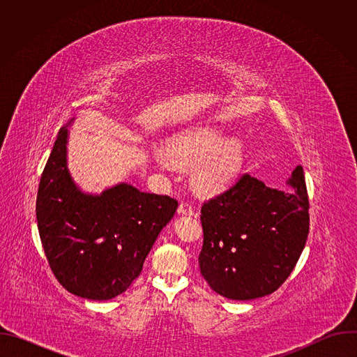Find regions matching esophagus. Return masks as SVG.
I'll list each match as a JSON object with an SVG mask.
<instances>
[{
	"mask_svg": "<svg viewBox=\"0 0 357 357\" xmlns=\"http://www.w3.org/2000/svg\"><path fill=\"white\" fill-rule=\"evenodd\" d=\"M193 206L190 205L189 202H182L181 205H179V208H178V213H181V215H186V216H192L193 215Z\"/></svg>",
	"mask_w": 357,
	"mask_h": 357,
	"instance_id": "34e87169",
	"label": "esophagus"
}]
</instances>
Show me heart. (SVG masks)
<instances>
[{
  "label": "heart",
  "instance_id": "obj_1",
  "mask_svg": "<svg viewBox=\"0 0 357 357\" xmlns=\"http://www.w3.org/2000/svg\"><path fill=\"white\" fill-rule=\"evenodd\" d=\"M171 155L182 164L192 165L195 183L205 192L229 185L241 171L245 152L238 139L227 137L216 128H200L185 132L169 145ZM157 161L167 165V158L157 154Z\"/></svg>",
  "mask_w": 357,
  "mask_h": 357
}]
</instances>
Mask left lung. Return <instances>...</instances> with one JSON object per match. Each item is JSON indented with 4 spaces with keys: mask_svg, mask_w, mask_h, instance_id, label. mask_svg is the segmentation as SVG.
<instances>
[{
    "mask_svg": "<svg viewBox=\"0 0 357 357\" xmlns=\"http://www.w3.org/2000/svg\"><path fill=\"white\" fill-rule=\"evenodd\" d=\"M273 189L243 174L229 189L203 203L200 273L229 299L248 301L278 289L294 270L310 233L303 169Z\"/></svg>",
    "mask_w": 357,
    "mask_h": 357,
    "instance_id": "obj_1",
    "label": "left lung"
}]
</instances>
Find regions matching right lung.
<instances>
[{
	"mask_svg": "<svg viewBox=\"0 0 357 357\" xmlns=\"http://www.w3.org/2000/svg\"><path fill=\"white\" fill-rule=\"evenodd\" d=\"M72 123L73 119L68 126ZM66 127L59 131L40 176L38 230L62 287L82 298L107 301L139 275L151 247L174 218L178 200L128 183L100 195L82 192L68 169Z\"/></svg>",
	"mask_w": 357,
	"mask_h": 357,
	"instance_id": "1",
	"label": "right lung"
}]
</instances>
